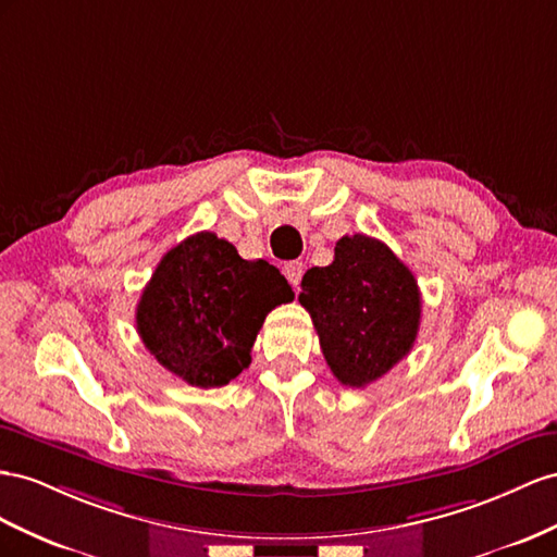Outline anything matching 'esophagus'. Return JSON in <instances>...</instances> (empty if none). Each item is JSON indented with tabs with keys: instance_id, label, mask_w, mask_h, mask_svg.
<instances>
[{
	"instance_id": "obj_1",
	"label": "esophagus",
	"mask_w": 557,
	"mask_h": 557,
	"mask_svg": "<svg viewBox=\"0 0 557 557\" xmlns=\"http://www.w3.org/2000/svg\"><path fill=\"white\" fill-rule=\"evenodd\" d=\"M304 273H306V265L300 263V261L284 263V277L289 280V284H292L294 289H298V284H300V277H304Z\"/></svg>"
}]
</instances>
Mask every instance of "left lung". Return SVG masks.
<instances>
[{
    "instance_id": "1",
    "label": "left lung",
    "mask_w": 557,
    "mask_h": 557,
    "mask_svg": "<svg viewBox=\"0 0 557 557\" xmlns=\"http://www.w3.org/2000/svg\"><path fill=\"white\" fill-rule=\"evenodd\" d=\"M300 289L329 369L347 387L383 377L418 338L422 298L416 275L375 237H341L333 263L310 268Z\"/></svg>"
}]
</instances>
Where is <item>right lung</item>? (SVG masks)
<instances>
[{"instance_id": "obj_1", "label": "right lung", "mask_w": 557, "mask_h": 557, "mask_svg": "<svg viewBox=\"0 0 557 557\" xmlns=\"http://www.w3.org/2000/svg\"><path fill=\"white\" fill-rule=\"evenodd\" d=\"M294 300L268 261H245L214 233L188 235L156 265L137 304V333L170 373L221 387L251 363L265 314Z\"/></svg>"}]
</instances>
